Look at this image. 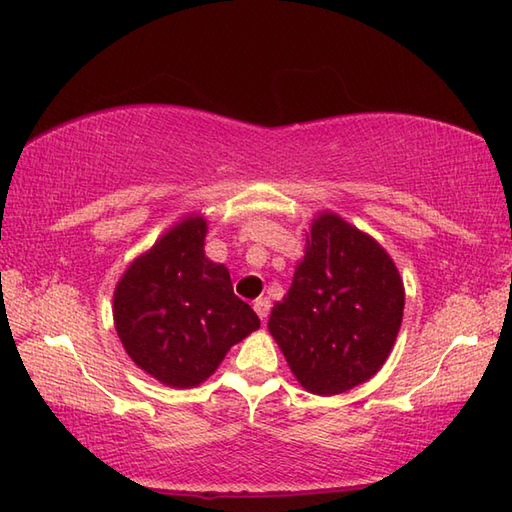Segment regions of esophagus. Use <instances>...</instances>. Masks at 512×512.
Instances as JSON below:
<instances>
[{
    "label": "esophagus",
    "instance_id": "obj_1",
    "mask_svg": "<svg viewBox=\"0 0 512 512\" xmlns=\"http://www.w3.org/2000/svg\"><path fill=\"white\" fill-rule=\"evenodd\" d=\"M255 312H257V317L262 319V321H266L268 319V312H270V299H266V297H259L257 301H255Z\"/></svg>",
    "mask_w": 512,
    "mask_h": 512
}]
</instances>
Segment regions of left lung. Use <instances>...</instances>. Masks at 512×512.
Segmentation results:
<instances>
[{
    "instance_id": "left-lung-1",
    "label": "left lung",
    "mask_w": 512,
    "mask_h": 512,
    "mask_svg": "<svg viewBox=\"0 0 512 512\" xmlns=\"http://www.w3.org/2000/svg\"><path fill=\"white\" fill-rule=\"evenodd\" d=\"M306 257L268 330L299 383L334 396L372 378L394 347L405 288L383 246L339 215L310 226Z\"/></svg>"
}]
</instances>
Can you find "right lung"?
Wrapping results in <instances>:
<instances>
[{"mask_svg": "<svg viewBox=\"0 0 512 512\" xmlns=\"http://www.w3.org/2000/svg\"><path fill=\"white\" fill-rule=\"evenodd\" d=\"M206 222L187 217L125 270L114 323L132 361L169 387L209 378L235 343L259 328L222 264L204 257Z\"/></svg>", "mask_w": 512, "mask_h": 512, "instance_id": "add662e5", "label": "right lung"}]
</instances>
